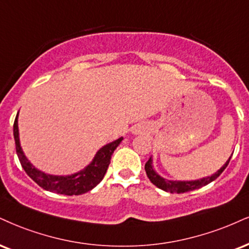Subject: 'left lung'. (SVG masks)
I'll use <instances>...</instances> for the list:
<instances>
[{"label": "left lung", "instance_id": "obj_1", "mask_svg": "<svg viewBox=\"0 0 249 249\" xmlns=\"http://www.w3.org/2000/svg\"><path fill=\"white\" fill-rule=\"evenodd\" d=\"M231 158V155L229 160L226 161V163L224 164L221 168L215 172L214 174H212L211 176H208V178H200V179H196V181H170V179H166L163 178H161L159 174L155 172L153 169V164H152V158H149V160L146 162L145 164V170L146 174H147L149 181L152 182L154 185H157L158 188L162 189L164 191H169V193H178V194H183V193H188V191L195 190V189H199V188L204 187V185L211 183L212 181H214L218 176L220 175L221 173L225 170V168L229 164Z\"/></svg>", "mask_w": 249, "mask_h": 249}]
</instances>
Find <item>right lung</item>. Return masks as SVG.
I'll use <instances>...</instances> for the list:
<instances>
[{
	"label": "right lung",
	"instance_id": "right-lung-1",
	"mask_svg": "<svg viewBox=\"0 0 249 249\" xmlns=\"http://www.w3.org/2000/svg\"><path fill=\"white\" fill-rule=\"evenodd\" d=\"M17 117H18V113H17L14 123V138L15 143H16L17 155H18L19 162L22 164L23 169L43 189L56 194L67 195V196L88 193L100 183L103 179L104 175H106L113 151L123 140V138H119L115 142L103 146L96 153L91 162L79 173L71 174V175L68 176L50 175V174H45L44 172H40V170L36 168L24 155L19 142L18 119H17Z\"/></svg>",
	"mask_w": 249,
	"mask_h": 249
}]
</instances>
